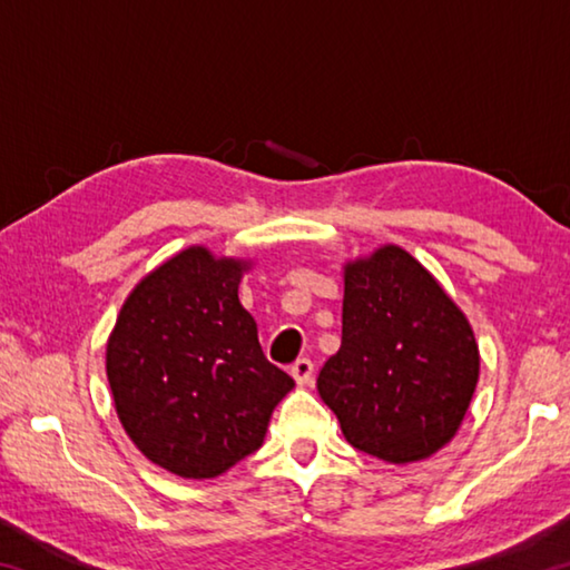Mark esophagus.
Wrapping results in <instances>:
<instances>
[{
    "label": "esophagus",
    "mask_w": 570,
    "mask_h": 570,
    "mask_svg": "<svg viewBox=\"0 0 570 570\" xmlns=\"http://www.w3.org/2000/svg\"><path fill=\"white\" fill-rule=\"evenodd\" d=\"M312 374H314V364L312 360H306V356H302V360H296L292 364V377L296 380V384H302V387L312 384Z\"/></svg>",
    "instance_id": "obj_1"
}]
</instances>
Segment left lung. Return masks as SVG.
I'll return each mask as SVG.
<instances>
[{
  "label": "left lung",
  "mask_w": 570,
  "mask_h": 570,
  "mask_svg": "<svg viewBox=\"0 0 570 570\" xmlns=\"http://www.w3.org/2000/svg\"><path fill=\"white\" fill-rule=\"evenodd\" d=\"M468 316L400 246L344 266L342 346L316 390L352 448L394 465L455 438L478 387Z\"/></svg>",
  "instance_id": "8db88e82"
}]
</instances>
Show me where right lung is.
Masks as SVG:
<instances>
[{
    "label": "right lung",
    "mask_w": 570,
    "mask_h": 570,
    "mask_svg": "<svg viewBox=\"0 0 570 570\" xmlns=\"http://www.w3.org/2000/svg\"><path fill=\"white\" fill-rule=\"evenodd\" d=\"M244 258L180 250L132 288L105 370L128 438L158 468L216 478L264 445L294 380L266 360L238 302Z\"/></svg>",
    "instance_id": "right-lung-1"
}]
</instances>
